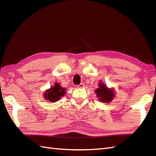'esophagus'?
Segmentation results:
<instances>
[{
  "mask_svg": "<svg viewBox=\"0 0 156 156\" xmlns=\"http://www.w3.org/2000/svg\"><path fill=\"white\" fill-rule=\"evenodd\" d=\"M84 87V84L83 83H81V84H79V85L77 86V87L78 88H83Z\"/></svg>",
  "mask_w": 156,
  "mask_h": 156,
  "instance_id": "1",
  "label": "esophagus"
}]
</instances>
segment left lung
Returning a JSON list of instances; mask_svg holds the SVG:
<instances>
[{"label": "left lung", "instance_id": "1", "mask_svg": "<svg viewBox=\"0 0 156 156\" xmlns=\"http://www.w3.org/2000/svg\"><path fill=\"white\" fill-rule=\"evenodd\" d=\"M100 88L96 90L97 96L100 98V100L102 102L108 103L111 101L115 96V93L112 89H108L101 82L99 84Z\"/></svg>", "mask_w": 156, "mask_h": 156}]
</instances>
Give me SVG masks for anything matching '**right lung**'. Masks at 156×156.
Listing matches in <instances>:
<instances>
[{
	"instance_id": "right-lung-1",
	"label": "right lung",
	"mask_w": 156,
	"mask_h": 156,
	"mask_svg": "<svg viewBox=\"0 0 156 156\" xmlns=\"http://www.w3.org/2000/svg\"><path fill=\"white\" fill-rule=\"evenodd\" d=\"M64 90L65 89L61 87L58 83H55L53 87H51L44 93V98L50 102H55L64 96Z\"/></svg>"
}]
</instances>
